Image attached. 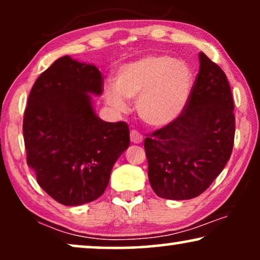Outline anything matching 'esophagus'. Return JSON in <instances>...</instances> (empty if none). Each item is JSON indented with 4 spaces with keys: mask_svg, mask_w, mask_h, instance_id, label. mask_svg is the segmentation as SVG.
<instances>
[{
    "mask_svg": "<svg viewBox=\"0 0 260 260\" xmlns=\"http://www.w3.org/2000/svg\"><path fill=\"white\" fill-rule=\"evenodd\" d=\"M130 140H131V143L134 144H140L143 142V137H142V135L138 133L136 130H131L130 133Z\"/></svg>",
    "mask_w": 260,
    "mask_h": 260,
    "instance_id": "1",
    "label": "esophagus"
}]
</instances>
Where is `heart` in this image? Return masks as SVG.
I'll return each mask as SVG.
<instances>
[{
    "mask_svg": "<svg viewBox=\"0 0 260 260\" xmlns=\"http://www.w3.org/2000/svg\"><path fill=\"white\" fill-rule=\"evenodd\" d=\"M194 74L188 62L168 54H149L123 63L104 91L106 104L126 111L125 99H136V111L145 125L159 129L176 122L189 102Z\"/></svg>",
    "mask_w": 260,
    "mask_h": 260,
    "instance_id": "obj_1",
    "label": "heart"
}]
</instances>
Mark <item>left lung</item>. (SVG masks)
<instances>
[{"mask_svg":"<svg viewBox=\"0 0 260 260\" xmlns=\"http://www.w3.org/2000/svg\"><path fill=\"white\" fill-rule=\"evenodd\" d=\"M182 116L145 138L148 176L159 198L189 200L211 186L232 154L233 98L226 74L205 53Z\"/></svg>","mask_w":260,"mask_h":260,"instance_id":"8db88e82","label":"left lung"}]
</instances>
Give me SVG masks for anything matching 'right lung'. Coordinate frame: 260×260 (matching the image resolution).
<instances>
[{"mask_svg": "<svg viewBox=\"0 0 260 260\" xmlns=\"http://www.w3.org/2000/svg\"><path fill=\"white\" fill-rule=\"evenodd\" d=\"M103 78L92 63L65 55L33 85L23 117L27 163L39 186L59 204L80 206L98 199L112 167L129 148L126 123L99 118L91 95Z\"/></svg>", "mask_w": 260, "mask_h": 260, "instance_id": "obj_1", "label": "right lung"}]
</instances>
